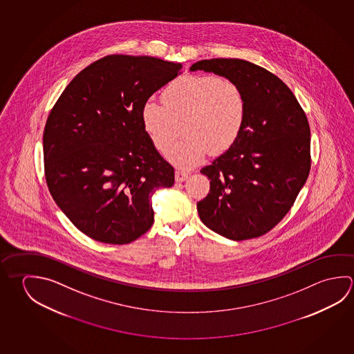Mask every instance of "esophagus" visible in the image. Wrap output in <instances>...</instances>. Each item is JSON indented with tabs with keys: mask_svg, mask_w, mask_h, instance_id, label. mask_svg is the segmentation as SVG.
I'll return each instance as SVG.
<instances>
[{
	"mask_svg": "<svg viewBox=\"0 0 354 354\" xmlns=\"http://www.w3.org/2000/svg\"><path fill=\"white\" fill-rule=\"evenodd\" d=\"M189 175H190V173L186 171L184 169H176V171H175V180H176L178 183H181V181L187 179Z\"/></svg>",
	"mask_w": 354,
	"mask_h": 354,
	"instance_id": "obj_1",
	"label": "esophagus"
}]
</instances>
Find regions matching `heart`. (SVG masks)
<instances>
[{"label": "heart", "mask_w": 354, "mask_h": 354, "mask_svg": "<svg viewBox=\"0 0 354 354\" xmlns=\"http://www.w3.org/2000/svg\"><path fill=\"white\" fill-rule=\"evenodd\" d=\"M162 103L148 100L142 124L150 142L165 151L179 131L184 137L167 153L183 167L201 162L206 153L229 150L241 136L248 118V100L237 82L215 75H187L169 83Z\"/></svg>", "instance_id": "1"}]
</instances>
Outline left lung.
<instances>
[{
  "mask_svg": "<svg viewBox=\"0 0 354 354\" xmlns=\"http://www.w3.org/2000/svg\"><path fill=\"white\" fill-rule=\"evenodd\" d=\"M237 82L248 100L241 136L200 170L210 190L198 203L201 221L230 240L265 235L290 211L310 170L308 120L291 89L277 75L239 58L194 63Z\"/></svg>",
  "mask_w": 354,
  "mask_h": 354,
  "instance_id": "1",
  "label": "left lung"
}]
</instances>
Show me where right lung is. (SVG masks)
I'll return each instance as SVG.
<instances>
[{
    "mask_svg": "<svg viewBox=\"0 0 354 354\" xmlns=\"http://www.w3.org/2000/svg\"><path fill=\"white\" fill-rule=\"evenodd\" d=\"M180 73L179 63L109 55L75 75L50 109L46 183L66 216L95 241L124 245L144 235L154 223L153 194L174 184L140 112Z\"/></svg>",
    "mask_w": 354,
    "mask_h": 354,
    "instance_id": "1",
    "label": "right lung"
}]
</instances>
